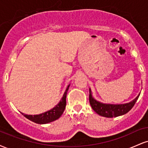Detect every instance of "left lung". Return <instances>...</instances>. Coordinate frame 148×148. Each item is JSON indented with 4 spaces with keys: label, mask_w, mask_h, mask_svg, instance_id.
<instances>
[{
    "label": "left lung",
    "mask_w": 148,
    "mask_h": 148,
    "mask_svg": "<svg viewBox=\"0 0 148 148\" xmlns=\"http://www.w3.org/2000/svg\"><path fill=\"white\" fill-rule=\"evenodd\" d=\"M89 101L90 106L93 110L101 116L106 118H113L126 114L133 108V106L138 99L140 93L134 100L130 102L124 103V104H109V103H103L97 101L92 95L90 88L89 90Z\"/></svg>",
    "instance_id": "left-lung-1"
}]
</instances>
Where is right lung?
I'll use <instances>...</instances> for the list:
<instances>
[{
    "label": "right lung",
    "instance_id": "1",
    "mask_svg": "<svg viewBox=\"0 0 148 148\" xmlns=\"http://www.w3.org/2000/svg\"><path fill=\"white\" fill-rule=\"evenodd\" d=\"M69 85L66 88V90L64 92L63 97L58 104L52 109L49 111L45 112V113H41L39 115H26L24 113H21L22 115L28 120H31L34 123L37 124H47L51 123L53 121H55L58 119L62 115L64 111V108L66 106V97H67V92L68 91Z\"/></svg>",
    "mask_w": 148,
    "mask_h": 148
}]
</instances>
